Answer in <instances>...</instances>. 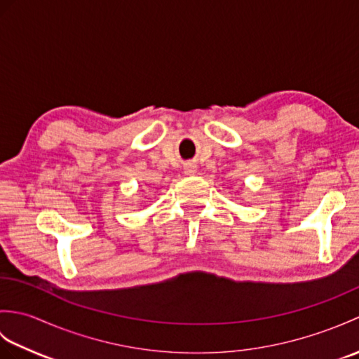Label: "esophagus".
<instances>
[{"label": "esophagus", "mask_w": 359, "mask_h": 359, "mask_svg": "<svg viewBox=\"0 0 359 359\" xmlns=\"http://www.w3.org/2000/svg\"><path fill=\"white\" fill-rule=\"evenodd\" d=\"M185 174H187V175H194V174H196V166L191 165V163L187 165V166H185Z\"/></svg>", "instance_id": "34e87169"}]
</instances>
